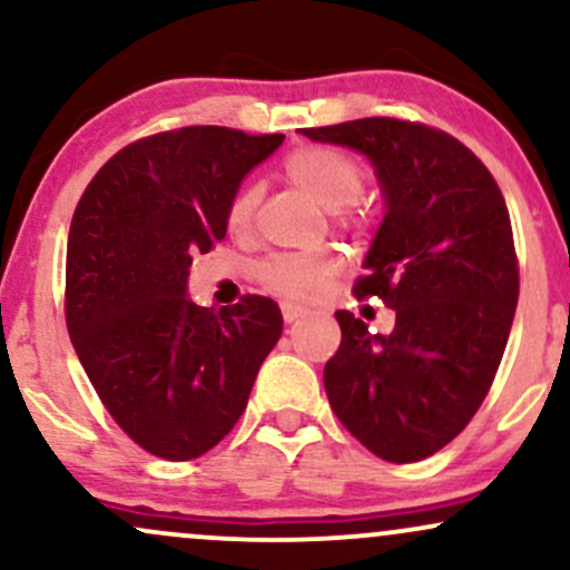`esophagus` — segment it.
<instances>
[{
  "instance_id": "obj_1",
  "label": "esophagus",
  "mask_w": 570,
  "mask_h": 570,
  "mask_svg": "<svg viewBox=\"0 0 570 570\" xmlns=\"http://www.w3.org/2000/svg\"><path fill=\"white\" fill-rule=\"evenodd\" d=\"M281 316H284L286 324H292V322H297V318L305 316V307L292 305V303H284V305H281Z\"/></svg>"
}]
</instances>
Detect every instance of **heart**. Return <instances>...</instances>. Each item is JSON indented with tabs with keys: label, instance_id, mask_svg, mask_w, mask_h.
Wrapping results in <instances>:
<instances>
[{
	"label": "heart",
	"instance_id": "1",
	"mask_svg": "<svg viewBox=\"0 0 570 570\" xmlns=\"http://www.w3.org/2000/svg\"><path fill=\"white\" fill-rule=\"evenodd\" d=\"M284 176L294 187L330 208L337 225L345 230L362 233L372 225V214L356 203L367 174H364L362 163L343 149L322 147V144L294 149L284 160ZM259 200H263V187L254 181L240 187L227 206V230L233 235L252 233ZM340 265H343V254L337 248L278 252L259 263L257 278L267 292L281 294V297L316 299L318 294L326 292Z\"/></svg>",
	"mask_w": 570,
	"mask_h": 570
}]
</instances>
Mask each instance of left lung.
<instances>
[{"label": "left lung", "instance_id": "left-lung-1", "mask_svg": "<svg viewBox=\"0 0 570 570\" xmlns=\"http://www.w3.org/2000/svg\"><path fill=\"white\" fill-rule=\"evenodd\" d=\"M303 134L375 166L385 217L353 294L396 311L391 335L335 313L326 396L370 453L423 461L469 426L507 348L520 297L507 203L472 149L423 122L364 117Z\"/></svg>", "mask_w": 570, "mask_h": 570}]
</instances>
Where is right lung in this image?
<instances>
[{"label":"right lung","instance_id":"1","mask_svg":"<svg viewBox=\"0 0 570 570\" xmlns=\"http://www.w3.org/2000/svg\"><path fill=\"white\" fill-rule=\"evenodd\" d=\"M284 141L222 126L144 136L85 187L67 244V330L115 423L147 453L193 461L244 415L278 343V305L189 303L195 254L227 233L240 179Z\"/></svg>","mask_w":570,"mask_h":570}]
</instances>
